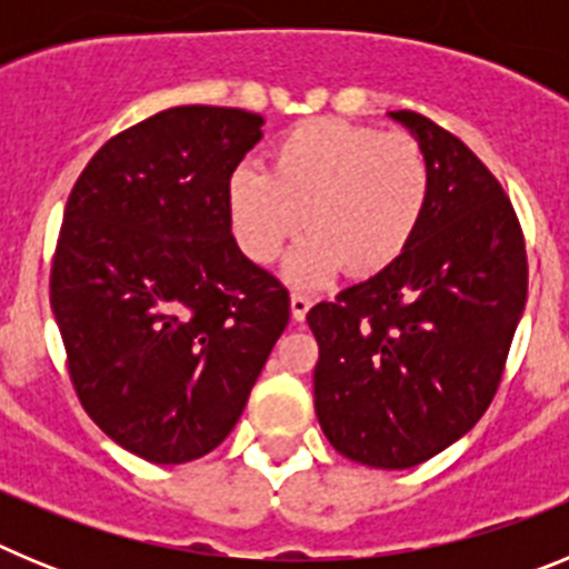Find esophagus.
Instances as JSON below:
<instances>
[{
    "label": "esophagus",
    "instance_id": "34e87169",
    "mask_svg": "<svg viewBox=\"0 0 569 569\" xmlns=\"http://www.w3.org/2000/svg\"><path fill=\"white\" fill-rule=\"evenodd\" d=\"M310 305H313V301H310L305 293H290V313H293V321H305Z\"/></svg>",
    "mask_w": 569,
    "mask_h": 569
}]
</instances>
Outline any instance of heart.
Wrapping results in <instances>:
<instances>
[{
  "instance_id": "b5f03b06",
  "label": "heart",
  "mask_w": 569,
  "mask_h": 569,
  "mask_svg": "<svg viewBox=\"0 0 569 569\" xmlns=\"http://www.w3.org/2000/svg\"><path fill=\"white\" fill-rule=\"evenodd\" d=\"M228 219L256 264H273L305 230L284 264L296 288H321L350 264L381 273L410 248L427 199L430 168L413 136L345 119H310L281 133L268 173L239 164L228 179Z\"/></svg>"
}]
</instances>
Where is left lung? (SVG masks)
Segmentation results:
<instances>
[{
  "mask_svg": "<svg viewBox=\"0 0 569 569\" xmlns=\"http://www.w3.org/2000/svg\"><path fill=\"white\" fill-rule=\"evenodd\" d=\"M430 199L410 248L308 313L319 341L313 405L330 445L407 470L459 441L490 407L527 301L525 236L496 176L413 110Z\"/></svg>",
  "mask_w": 569,
  "mask_h": 569,
  "instance_id": "left-lung-1",
  "label": "left lung"
}]
</instances>
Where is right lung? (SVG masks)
<instances>
[{"instance_id":"add662e5","label":"right lung","mask_w":569,"mask_h":569,"mask_svg":"<svg viewBox=\"0 0 569 569\" xmlns=\"http://www.w3.org/2000/svg\"><path fill=\"white\" fill-rule=\"evenodd\" d=\"M259 113L182 104L97 150L64 208L50 308L88 416L128 453L184 465L239 421L290 296L230 233L228 179Z\"/></svg>"}]
</instances>
